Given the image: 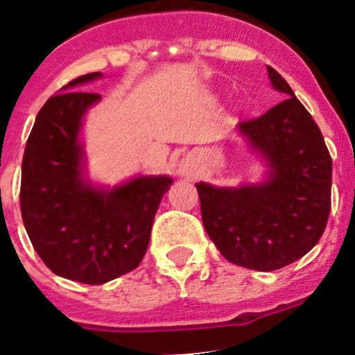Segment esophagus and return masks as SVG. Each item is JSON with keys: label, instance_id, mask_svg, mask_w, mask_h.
<instances>
[{"label": "esophagus", "instance_id": "34e87169", "mask_svg": "<svg viewBox=\"0 0 355 355\" xmlns=\"http://www.w3.org/2000/svg\"><path fill=\"white\" fill-rule=\"evenodd\" d=\"M192 164H191V159L189 157H185V159H182L180 163H178V175H182V177L185 178H192Z\"/></svg>", "mask_w": 355, "mask_h": 355}]
</instances>
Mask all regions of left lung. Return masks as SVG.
I'll return each instance as SVG.
<instances>
[{"label": "left lung", "mask_w": 355, "mask_h": 355, "mask_svg": "<svg viewBox=\"0 0 355 355\" xmlns=\"http://www.w3.org/2000/svg\"><path fill=\"white\" fill-rule=\"evenodd\" d=\"M286 101L237 125L267 166L257 184L216 187L199 182L202 225L230 263L270 272L307 254L321 239L331 208V156L322 133L283 76L267 65Z\"/></svg>", "instance_id": "obj_1"}]
</instances>
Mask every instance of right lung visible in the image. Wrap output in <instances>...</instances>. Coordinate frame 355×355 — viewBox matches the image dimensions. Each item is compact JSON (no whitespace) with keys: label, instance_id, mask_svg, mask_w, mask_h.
Here are the masks:
<instances>
[{"label":"right lung","instance_id":"right-lung-1","mask_svg":"<svg viewBox=\"0 0 355 355\" xmlns=\"http://www.w3.org/2000/svg\"><path fill=\"white\" fill-rule=\"evenodd\" d=\"M102 78L79 76L37 112L22 159L20 211L34 250L65 279L104 284L137 269L154 215L173 180L139 175L123 184H92L81 142L85 114L101 95L71 89Z\"/></svg>","mask_w":355,"mask_h":355}]
</instances>
